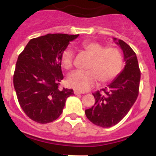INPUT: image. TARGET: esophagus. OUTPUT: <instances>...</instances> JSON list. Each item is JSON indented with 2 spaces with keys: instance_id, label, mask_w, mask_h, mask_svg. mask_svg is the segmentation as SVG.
I'll list each match as a JSON object with an SVG mask.
<instances>
[{
  "instance_id": "esophagus-1",
  "label": "esophagus",
  "mask_w": 156,
  "mask_h": 156,
  "mask_svg": "<svg viewBox=\"0 0 156 156\" xmlns=\"http://www.w3.org/2000/svg\"><path fill=\"white\" fill-rule=\"evenodd\" d=\"M74 93L75 94V95H80V94H82L83 92H80V91H78V90H75L74 91Z\"/></svg>"
}]
</instances>
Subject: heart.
Listing matches in <instances>:
<instances>
[{
	"label": "heart",
	"mask_w": 156,
	"mask_h": 156,
	"mask_svg": "<svg viewBox=\"0 0 156 156\" xmlns=\"http://www.w3.org/2000/svg\"><path fill=\"white\" fill-rule=\"evenodd\" d=\"M81 47L92 56L88 71H76L70 74L67 83L71 88L80 92H85L100 81L106 83L114 79L120 74L123 67V57L116 47H105L102 43L88 41L82 43ZM75 52L68 47L61 54V64L65 69L73 67Z\"/></svg>",
	"instance_id": "1"
}]
</instances>
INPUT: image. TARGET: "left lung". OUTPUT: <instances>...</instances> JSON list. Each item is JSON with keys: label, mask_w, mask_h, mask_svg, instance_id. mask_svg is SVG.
Masks as SVG:
<instances>
[{"label": "left lung", "mask_w": 156, "mask_h": 156, "mask_svg": "<svg viewBox=\"0 0 156 156\" xmlns=\"http://www.w3.org/2000/svg\"><path fill=\"white\" fill-rule=\"evenodd\" d=\"M113 41L123 51L125 66L107 87L93 93L95 104L85 109L87 118L101 127L118 123L132 107L139 90L141 72L135 53L123 40L113 38Z\"/></svg>", "instance_id": "1"}]
</instances>
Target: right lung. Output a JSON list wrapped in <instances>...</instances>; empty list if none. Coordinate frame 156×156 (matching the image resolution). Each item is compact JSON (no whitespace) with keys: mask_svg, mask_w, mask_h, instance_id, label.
<instances>
[{"mask_svg":"<svg viewBox=\"0 0 156 156\" xmlns=\"http://www.w3.org/2000/svg\"><path fill=\"white\" fill-rule=\"evenodd\" d=\"M78 35L47 34L32 39L19 54L13 82L22 110L31 120L47 123L57 120L73 89L59 88L64 75L61 57Z\"/></svg>","mask_w":156,"mask_h":156,"instance_id":"obj_1","label":"right lung"}]
</instances>
